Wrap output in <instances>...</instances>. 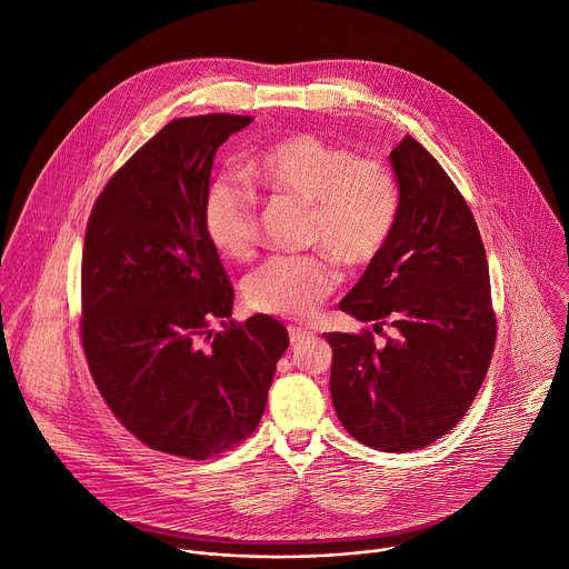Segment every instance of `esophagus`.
<instances>
[{
	"mask_svg": "<svg viewBox=\"0 0 569 569\" xmlns=\"http://www.w3.org/2000/svg\"><path fill=\"white\" fill-rule=\"evenodd\" d=\"M288 336H290V342L292 345H301L306 338H310L312 333H308L306 329H299V327H288Z\"/></svg>",
	"mask_w": 569,
	"mask_h": 569,
	"instance_id": "esophagus-1",
	"label": "esophagus"
}]
</instances>
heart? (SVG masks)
<instances>
[{"mask_svg": "<svg viewBox=\"0 0 569 569\" xmlns=\"http://www.w3.org/2000/svg\"><path fill=\"white\" fill-rule=\"evenodd\" d=\"M250 178L272 196L308 207V242L329 250L345 266L373 261L391 236L398 187L378 159L292 132L259 150ZM202 222L211 246L233 261H246L259 246L257 196L242 182L220 176L202 196ZM340 281L331 257H277L254 270L242 297L257 312L308 319Z\"/></svg>", "mask_w": 569, "mask_h": 569, "instance_id": "heart-1", "label": "heart"}]
</instances>
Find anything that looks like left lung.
Here are the masks:
<instances>
[{
    "label": "left lung",
    "instance_id": "obj_1",
    "mask_svg": "<svg viewBox=\"0 0 569 569\" xmlns=\"http://www.w3.org/2000/svg\"><path fill=\"white\" fill-rule=\"evenodd\" d=\"M398 213L389 240L340 310L393 327L323 333L333 349L331 396L365 446L410 452L448 435L475 400L496 347L489 263L477 222L439 161L412 137L389 154Z\"/></svg>",
    "mask_w": 569,
    "mask_h": 569
}]
</instances>
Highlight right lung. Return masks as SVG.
Returning <instances> with one entry per match:
<instances>
[{
	"mask_svg": "<svg viewBox=\"0 0 569 569\" xmlns=\"http://www.w3.org/2000/svg\"><path fill=\"white\" fill-rule=\"evenodd\" d=\"M250 117L176 119L99 196L83 248V336L114 417L148 448L207 459L252 435L279 358L281 321H229L233 290L204 231L216 150ZM220 320L224 332L213 335Z\"/></svg>",
	"mask_w": 569,
	"mask_h": 569,
	"instance_id": "right-lung-1",
	"label": "right lung"
}]
</instances>
